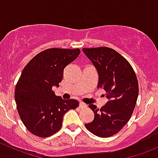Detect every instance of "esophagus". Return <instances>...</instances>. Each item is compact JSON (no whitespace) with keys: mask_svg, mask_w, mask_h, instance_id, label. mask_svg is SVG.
Instances as JSON below:
<instances>
[{"mask_svg":"<svg viewBox=\"0 0 158 158\" xmlns=\"http://www.w3.org/2000/svg\"><path fill=\"white\" fill-rule=\"evenodd\" d=\"M79 107H80L81 109H84V108H86L87 106L85 104V103L80 102V103H79Z\"/></svg>","mask_w":158,"mask_h":158,"instance_id":"obj_1","label":"esophagus"}]
</instances>
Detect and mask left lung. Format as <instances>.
I'll return each mask as SVG.
<instances>
[{"label":"left lung","instance_id":"obj_1","mask_svg":"<svg viewBox=\"0 0 158 158\" xmlns=\"http://www.w3.org/2000/svg\"><path fill=\"white\" fill-rule=\"evenodd\" d=\"M82 51L98 72V88L106 91L109 99L100 109L89 105L95 118L85 126L98 137L112 136L128 123L135 109L138 96L136 74L128 60L114 49L97 47Z\"/></svg>","mask_w":158,"mask_h":158}]
</instances>
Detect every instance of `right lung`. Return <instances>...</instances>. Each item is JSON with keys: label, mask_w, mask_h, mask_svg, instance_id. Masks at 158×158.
Masks as SVG:
<instances>
[{"label": "right lung", "mask_w": 158, "mask_h": 158, "mask_svg": "<svg viewBox=\"0 0 158 158\" xmlns=\"http://www.w3.org/2000/svg\"><path fill=\"white\" fill-rule=\"evenodd\" d=\"M79 53V49H46L23 69L14 96L20 119L33 135L41 138L54 135L61 128L66 112L79 106L77 100L56 96L52 88L60 86L63 69Z\"/></svg>", "instance_id": "right-lung-1"}]
</instances>
